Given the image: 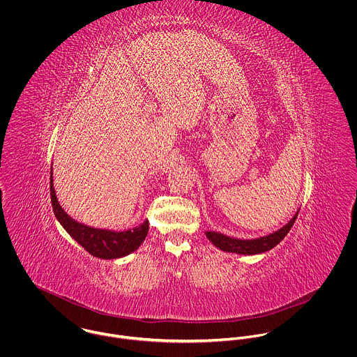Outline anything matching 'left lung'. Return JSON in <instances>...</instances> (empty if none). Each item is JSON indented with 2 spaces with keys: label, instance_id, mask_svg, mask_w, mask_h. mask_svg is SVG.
Returning a JSON list of instances; mask_svg holds the SVG:
<instances>
[{
  "label": "left lung",
  "instance_id": "obj_1",
  "mask_svg": "<svg viewBox=\"0 0 357 357\" xmlns=\"http://www.w3.org/2000/svg\"><path fill=\"white\" fill-rule=\"evenodd\" d=\"M298 215V211L294 214V217L280 229L261 236V238H255V239H238V238H231L227 236L224 234L220 232H214V231H206V236L207 239L220 250L227 252V253H236V255H259V253H265L271 249H273L276 245H279L284 236L289 234V231L291 229L293 224L296 222V218Z\"/></svg>",
  "mask_w": 357,
  "mask_h": 357
}]
</instances>
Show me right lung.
Masks as SVG:
<instances>
[{"instance_id": "add662e5", "label": "right lung", "mask_w": 357, "mask_h": 357, "mask_svg": "<svg viewBox=\"0 0 357 357\" xmlns=\"http://www.w3.org/2000/svg\"><path fill=\"white\" fill-rule=\"evenodd\" d=\"M51 202L57 221L89 255L102 259H114L133 253L140 248L149 234V221L128 231H109L88 227L71 218L59 204L53 188L51 172Z\"/></svg>"}]
</instances>
